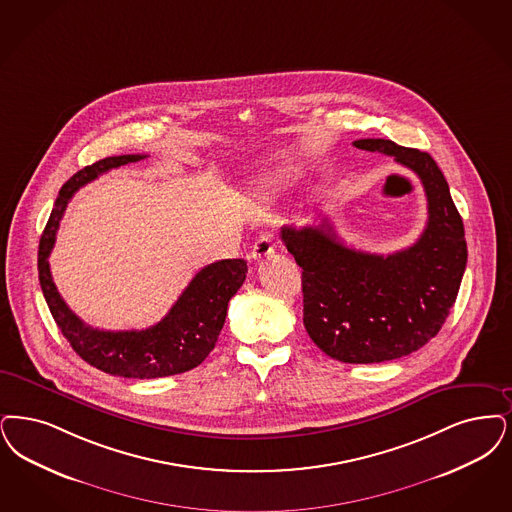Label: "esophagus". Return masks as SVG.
Masks as SVG:
<instances>
[{"label":"esophagus","instance_id":"esophagus-1","mask_svg":"<svg viewBox=\"0 0 512 512\" xmlns=\"http://www.w3.org/2000/svg\"><path fill=\"white\" fill-rule=\"evenodd\" d=\"M272 253H274V244H272V240H270L268 234H263V236L253 244V249H251V257H253L255 261H265L268 257H272Z\"/></svg>","mask_w":512,"mask_h":512}]
</instances>
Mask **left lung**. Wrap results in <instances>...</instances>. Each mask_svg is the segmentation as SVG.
Listing matches in <instances>:
<instances>
[{
	"label": "left lung",
	"instance_id": "left-lung-1",
	"mask_svg": "<svg viewBox=\"0 0 512 512\" xmlns=\"http://www.w3.org/2000/svg\"><path fill=\"white\" fill-rule=\"evenodd\" d=\"M354 146L383 152L423 183L429 221L408 249L375 255L347 247L328 217L282 228L303 268V324L316 347L345 364L389 362L425 347L444 326L467 266L463 219L450 186L427 152L389 139Z\"/></svg>",
	"mask_w": 512,
	"mask_h": 512
}]
</instances>
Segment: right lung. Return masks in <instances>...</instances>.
I'll list each match as a JSON object with an SVG mask.
<instances>
[{"mask_svg":"<svg viewBox=\"0 0 512 512\" xmlns=\"http://www.w3.org/2000/svg\"><path fill=\"white\" fill-rule=\"evenodd\" d=\"M143 158H146L144 154L110 156L72 175L62 184L41 234L38 251L41 291L70 347L93 368L127 379H156L200 366L215 347L225 326L228 301L244 284L247 272L244 259H223L204 266L164 318L146 329L104 331L91 328L68 308L51 278L47 261L55 246V234L66 204L83 184L95 181L114 167L133 164Z\"/></svg>","mask_w":512,"mask_h":512,"instance_id":"add662e5","label":"right lung"}]
</instances>
